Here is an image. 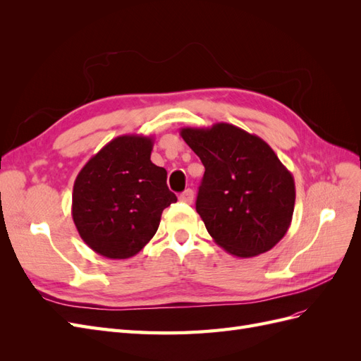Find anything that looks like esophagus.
I'll return each mask as SVG.
<instances>
[{"label": "esophagus", "instance_id": "obj_1", "mask_svg": "<svg viewBox=\"0 0 361 361\" xmlns=\"http://www.w3.org/2000/svg\"><path fill=\"white\" fill-rule=\"evenodd\" d=\"M179 200L183 202V203H192V200H194V191L192 190H185L179 195Z\"/></svg>", "mask_w": 361, "mask_h": 361}]
</instances>
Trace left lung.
Listing matches in <instances>:
<instances>
[{
  "label": "left lung",
  "mask_w": 361,
  "mask_h": 361,
  "mask_svg": "<svg viewBox=\"0 0 361 361\" xmlns=\"http://www.w3.org/2000/svg\"><path fill=\"white\" fill-rule=\"evenodd\" d=\"M204 166L197 209L214 243L236 257L267 253L286 235L295 182L267 141L231 123L182 128Z\"/></svg>",
  "instance_id": "1"
}]
</instances>
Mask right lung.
Wrapping results in <instances>:
<instances>
[{
	"label": "right lung",
	"instance_id": "obj_1",
	"mask_svg": "<svg viewBox=\"0 0 361 361\" xmlns=\"http://www.w3.org/2000/svg\"><path fill=\"white\" fill-rule=\"evenodd\" d=\"M154 137L120 135L78 173L72 218L82 241L108 259L135 256L157 233L161 214L176 202L166 169L150 161Z\"/></svg>",
	"mask_w": 361,
	"mask_h": 361
}]
</instances>
